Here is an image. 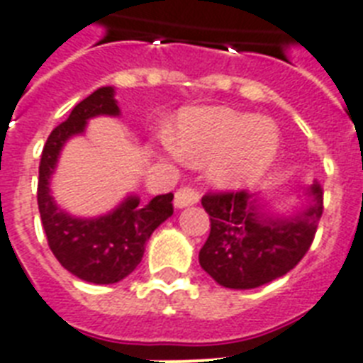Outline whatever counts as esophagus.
Returning a JSON list of instances; mask_svg holds the SVG:
<instances>
[{
	"label": "esophagus",
	"mask_w": 363,
	"mask_h": 363,
	"mask_svg": "<svg viewBox=\"0 0 363 363\" xmlns=\"http://www.w3.org/2000/svg\"><path fill=\"white\" fill-rule=\"evenodd\" d=\"M199 201V194L192 188H181L175 192V207L177 209H184L190 205H196Z\"/></svg>",
	"instance_id": "34e87169"
}]
</instances>
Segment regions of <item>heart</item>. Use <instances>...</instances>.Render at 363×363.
Listing matches in <instances>:
<instances>
[{
    "label": "heart",
    "mask_w": 363,
    "mask_h": 363,
    "mask_svg": "<svg viewBox=\"0 0 363 363\" xmlns=\"http://www.w3.org/2000/svg\"><path fill=\"white\" fill-rule=\"evenodd\" d=\"M281 148L275 124L228 107L182 111L167 150L188 164H207V177L222 190L250 186L271 169Z\"/></svg>",
    "instance_id": "1"
}]
</instances>
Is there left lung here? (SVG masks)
<instances>
[{
	"label": "left lung",
	"instance_id": "obj_1",
	"mask_svg": "<svg viewBox=\"0 0 363 363\" xmlns=\"http://www.w3.org/2000/svg\"><path fill=\"white\" fill-rule=\"evenodd\" d=\"M301 205L279 215L259 194H213L201 199L211 233L199 265L220 286L250 290L294 269L309 250L322 216V188H303Z\"/></svg>",
	"mask_w": 363,
	"mask_h": 363
}]
</instances>
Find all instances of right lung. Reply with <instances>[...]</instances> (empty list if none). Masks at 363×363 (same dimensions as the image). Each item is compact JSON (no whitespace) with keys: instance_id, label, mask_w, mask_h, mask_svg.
<instances>
[{"instance_id":"add662e5","label":"right lung","mask_w":363,"mask_h":363,"mask_svg":"<svg viewBox=\"0 0 363 363\" xmlns=\"http://www.w3.org/2000/svg\"><path fill=\"white\" fill-rule=\"evenodd\" d=\"M96 116H121L115 86H101L82 99L48 135L39 164L37 203L48 247L60 264L81 281L115 284L135 269L154 230L173 215V194L156 196L147 205L128 194L115 209L98 216H75L60 207L50 188L60 154L69 139L86 133L88 121Z\"/></svg>"}]
</instances>
